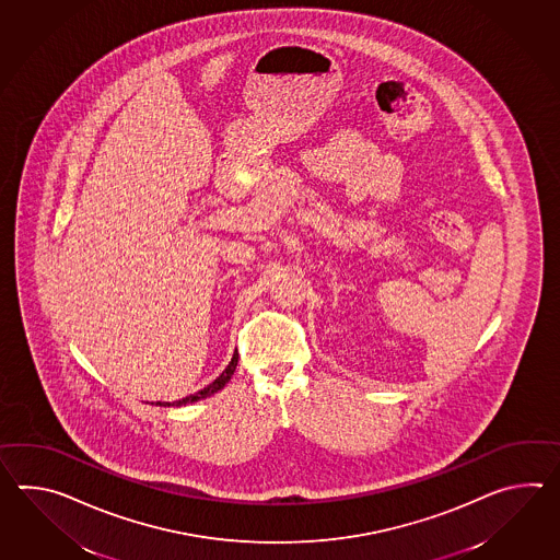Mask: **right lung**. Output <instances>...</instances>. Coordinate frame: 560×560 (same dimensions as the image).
<instances>
[{
  "label": "right lung",
  "mask_w": 560,
  "mask_h": 560,
  "mask_svg": "<svg viewBox=\"0 0 560 560\" xmlns=\"http://www.w3.org/2000/svg\"><path fill=\"white\" fill-rule=\"evenodd\" d=\"M236 361H238V353H233V360L229 361V365L224 368L223 373L214 380V382H211L209 386L202 387V389H199L197 394H192V396H187V398L178 399V401H156V406H173V408H178V406H187V404H195V401H199V399L205 398H211L212 394H217L219 389H223L229 382H231V377H233V373H235L236 370Z\"/></svg>",
  "instance_id": "obj_1"
}]
</instances>
